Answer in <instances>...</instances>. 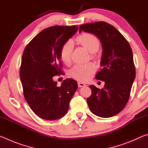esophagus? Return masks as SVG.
Segmentation results:
<instances>
[{
  "label": "esophagus",
  "mask_w": 148,
  "mask_h": 148,
  "mask_svg": "<svg viewBox=\"0 0 148 148\" xmlns=\"http://www.w3.org/2000/svg\"><path fill=\"white\" fill-rule=\"evenodd\" d=\"M77 85H78L79 87H82L86 86V85H85L84 83H82V82H78V83H77Z\"/></svg>",
  "instance_id": "obj_1"
}]
</instances>
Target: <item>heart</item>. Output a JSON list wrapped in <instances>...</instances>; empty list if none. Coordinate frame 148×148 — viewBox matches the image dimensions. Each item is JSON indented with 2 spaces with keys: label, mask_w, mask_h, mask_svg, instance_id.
Returning a JSON list of instances; mask_svg holds the SVG:
<instances>
[{
  "label": "heart",
  "mask_w": 148,
  "mask_h": 148,
  "mask_svg": "<svg viewBox=\"0 0 148 148\" xmlns=\"http://www.w3.org/2000/svg\"><path fill=\"white\" fill-rule=\"evenodd\" d=\"M76 41L85 47L90 53L98 51L101 45L100 40L91 33H83L76 37ZM73 44L71 40L64 42L60 50V58L64 64H69L71 61ZM96 70V66L92 63L77 64L70 71V75L73 78L82 82L88 80Z\"/></svg>",
  "instance_id": "obj_1"
}]
</instances>
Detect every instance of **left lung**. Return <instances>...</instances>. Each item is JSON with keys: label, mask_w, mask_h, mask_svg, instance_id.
<instances>
[{"label": "left lung", "mask_w": 148, "mask_h": 148, "mask_svg": "<svg viewBox=\"0 0 148 148\" xmlns=\"http://www.w3.org/2000/svg\"><path fill=\"white\" fill-rule=\"evenodd\" d=\"M82 31L96 35L103 49L102 69L95 77L105 82L104 88L89 86L92 93L87 104L97 116H114L126 106L136 75L131 47L118 30L106 22L82 25L79 32Z\"/></svg>", "instance_id": "8db88e82"}]
</instances>
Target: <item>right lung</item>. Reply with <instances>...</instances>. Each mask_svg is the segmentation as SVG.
I'll list each match as a JSON object with an SVG mask.
<instances>
[{
  "label": "right lung",
  "mask_w": 148,
  "mask_h": 148,
  "mask_svg": "<svg viewBox=\"0 0 148 148\" xmlns=\"http://www.w3.org/2000/svg\"><path fill=\"white\" fill-rule=\"evenodd\" d=\"M77 29L76 25L48 27L25 48L19 72L24 97L34 113L42 119L55 120L63 117L77 90L75 80L67 78L57 87L53 77L63 73L60 50Z\"/></svg>",
  "instance_id": "1"
}]
</instances>
